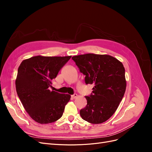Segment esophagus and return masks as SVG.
<instances>
[{"mask_svg": "<svg viewBox=\"0 0 152 152\" xmlns=\"http://www.w3.org/2000/svg\"><path fill=\"white\" fill-rule=\"evenodd\" d=\"M78 96V95L77 94H73V95H72L71 96V97H72V99H75V98H76Z\"/></svg>", "mask_w": 152, "mask_h": 152, "instance_id": "obj_1", "label": "esophagus"}]
</instances>
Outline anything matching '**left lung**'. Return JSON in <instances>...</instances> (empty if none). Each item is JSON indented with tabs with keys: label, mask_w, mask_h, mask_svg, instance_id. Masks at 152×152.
Masks as SVG:
<instances>
[{
	"label": "left lung",
	"mask_w": 152,
	"mask_h": 152,
	"mask_svg": "<svg viewBox=\"0 0 152 152\" xmlns=\"http://www.w3.org/2000/svg\"><path fill=\"white\" fill-rule=\"evenodd\" d=\"M72 59L86 76V84L94 86L93 93L86 96L87 104L80 110L81 117L91 124L107 121L115 112L126 91L122 63L107 54L89 53Z\"/></svg>",
	"instance_id": "obj_1"
}]
</instances>
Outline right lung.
<instances>
[{
	"label": "right lung",
	"instance_id": "obj_1",
	"mask_svg": "<svg viewBox=\"0 0 152 152\" xmlns=\"http://www.w3.org/2000/svg\"><path fill=\"white\" fill-rule=\"evenodd\" d=\"M70 56H37L23 61L18 68L16 89L26 111L41 124L58 121L63 115L71 96L49 90Z\"/></svg>",
	"mask_w": 152,
	"mask_h": 152
}]
</instances>
